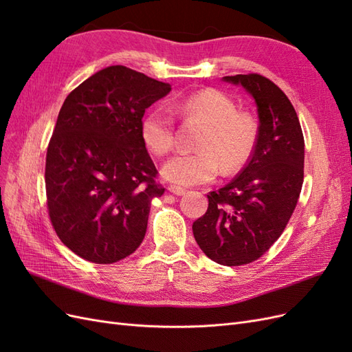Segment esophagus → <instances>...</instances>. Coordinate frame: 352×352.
<instances>
[{
	"label": "esophagus",
	"instance_id": "obj_1",
	"mask_svg": "<svg viewBox=\"0 0 352 352\" xmlns=\"http://www.w3.org/2000/svg\"><path fill=\"white\" fill-rule=\"evenodd\" d=\"M167 190H168L170 194H173V195H184L185 194V189L180 188V186H176V185H170L167 188Z\"/></svg>",
	"mask_w": 352,
	"mask_h": 352
}]
</instances>
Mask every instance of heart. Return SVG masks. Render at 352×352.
Masks as SVG:
<instances>
[{"instance_id":"b5f03b06","label":"heart","mask_w":352,"mask_h":352,"mask_svg":"<svg viewBox=\"0 0 352 352\" xmlns=\"http://www.w3.org/2000/svg\"><path fill=\"white\" fill-rule=\"evenodd\" d=\"M172 111L204 126L195 142L198 151L170 158L163 167L166 180L195 186L214 180L220 168L235 173L251 158L258 141V123L241 111L229 95L214 88L197 91L172 104ZM141 140L153 155L163 158L173 150L175 119L164 107L148 111L141 122Z\"/></svg>"}]
</instances>
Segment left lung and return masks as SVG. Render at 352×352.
I'll use <instances>...</instances> for the list:
<instances>
[{
    "label": "left lung",
    "mask_w": 352,
    "mask_h": 352,
    "mask_svg": "<svg viewBox=\"0 0 352 352\" xmlns=\"http://www.w3.org/2000/svg\"><path fill=\"white\" fill-rule=\"evenodd\" d=\"M223 79L252 95L258 141L241 173L207 195L208 208L192 232L208 258L242 265L269 251L292 216L304 182V136L294 105L270 79L257 73Z\"/></svg>",
    "instance_id": "1"
}]
</instances>
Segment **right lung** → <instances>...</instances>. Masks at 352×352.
Segmentation results:
<instances>
[{
    "label": "right lung",
    "mask_w": 352,
    "mask_h": 352,
    "mask_svg": "<svg viewBox=\"0 0 352 352\" xmlns=\"http://www.w3.org/2000/svg\"><path fill=\"white\" fill-rule=\"evenodd\" d=\"M170 91L144 73L110 66L63 104L47 150V208L60 241L83 260L111 264L141 245L151 199L164 194L141 122Z\"/></svg>",
    "instance_id": "add662e5"
}]
</instances>
